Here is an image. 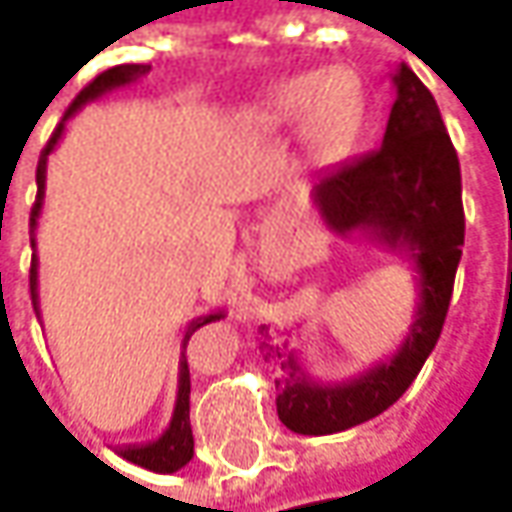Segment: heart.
<instances>
[{
	"label": "heart",
	"instance_id": "obj_1",
	"mask_svg": "<svg viewBox=\"0 0 512 512\" xmlns=\"http://www.w3.org/2000/svg\"><path fill=\"white\" fill-rule=\"evenodd\" d=\"M259 122L265 128L299 122L307 153L330 159L344 148L359 122V90L339 68L302 73L267 90L259 105Z\"/></svg>",
	"mask_w": 512,
	"mask_h": 512
}]
</instances>
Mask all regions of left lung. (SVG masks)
I'll return each mask as SVG.
<instances>
[{
  "mask_svg": "<svg viewBox=\"0 0 512 512\" xmlns=\"http://www.w3.org/2000/svg\"><path fill=\"white\" fill-rule=\"evenodd\" d=\"M393 85L396 102L382 148L322 173L313 185V205L333 233L404 253L416 270L419 299L402 344L344 382L313 379L287 339L262 327L265 362L282 367L276 382L279 419L302 436L342 433L399 402L439 342L453 296L464 245L459 156L422 79L399 65Z\"/></svg>",
  "mask_w": 512,
  "mask_h": 512,
  "instance_id": "8db88e82",
  "label": "left lung"
}]
</instances>
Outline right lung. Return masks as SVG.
I'll list each match as a JSON object with an SVG mask.
<instances>
[{
    "label": "right lung",
    "mask_w": 512,
    "mask_h": 512,
    "mask_svg": "<svg viewBox=\"0 0 512 512\" xmlns=\"http://www.w3.org/2000/svg\"><path fill=\"white\" fill-rule=\"evenodd\" d=\"M145 73H150V65H116V68L99 73L88 88L82 90L73 105L65 113V119L59 122V128L53 130L50 136L48 148L42 150V159H39V168H36V205L30 210V247H33V259H30V299H33V310L36 316L42 319L39 313V256H36V227H39V216H42V205H45V182H48V156L53 153V148L59 145L62 133H65V125L73 113L85 108L88 102L105 96L110 90L125 88V85H133L139 82ZM225 313L222 310H210L205 316H196L185 330V339H182V356H179V384H176V404H173V416H170V424L165 427V433L159 439L145 444H125L119 447V456L128 459V462L139 464L145 470H153V473H176L182 470L190 459H193V430H190V370H187L185 359V347L187 339L199 330V327L210 325L216 319H222Z\"/></svg>",
    "instance_id": "add662e5"
}]
</instances>
